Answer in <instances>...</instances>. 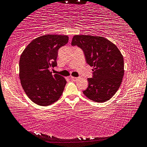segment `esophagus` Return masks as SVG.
Instances as JSON below:
<instances>
[{"mask_svg": "<svg viewBox=\"0 0 147 147\" xmlns=\"http://www.w3.org/2000/svg\"><path fill=\"white\" fill-rule=\"evenodd\" d=\"M70 78H71V80H73V81H76L78 79L77 77H74V76H71V77H70Z\"/></svg>", "mask_w": 147, "mask_h": 147, "instance_id": "34e87169", "label": "esophagus"}]
</instances>
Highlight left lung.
Segmentation results:
<instances>
[{"label": "left lung", "instance_id": "8db88e82", "mask_svg": "<svg viewBox=\"0 0 147 147\" xmlns=\"http://www.w3.org/2000/svg\"><path fill=\"white\" fill-rule=\"evenodd\" d=\"M72 46L84 51L86 62L93 67V78L83 91L88 99L97 103L109 101L119 89L124 74V57L115 44L104 37L74 35Z\"/></svg>", "mask_w": 147, "mask_h": 147}]
</instances>
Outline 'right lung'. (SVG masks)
Returning <instances> with one entry per match:
<instances>
[{
    "label": "right lung",
    "instance_id": "obj_1",
    "mask_svg": "<svg viewBox=\"0 0 147 147\" xmlns=\"http://www.w3.org/2000/svg\"><path fill=\"white\" fill-rule=\"evenodd\" d=\"M69 36L46 34L34 39L20 59V78L29 98L40 106H48L61 96L67 81L50 68L57 66L58 50L68 43Z\"/></svg>",
    "mask_w": 147,
    "mask_h": 147
}]
</instances>
